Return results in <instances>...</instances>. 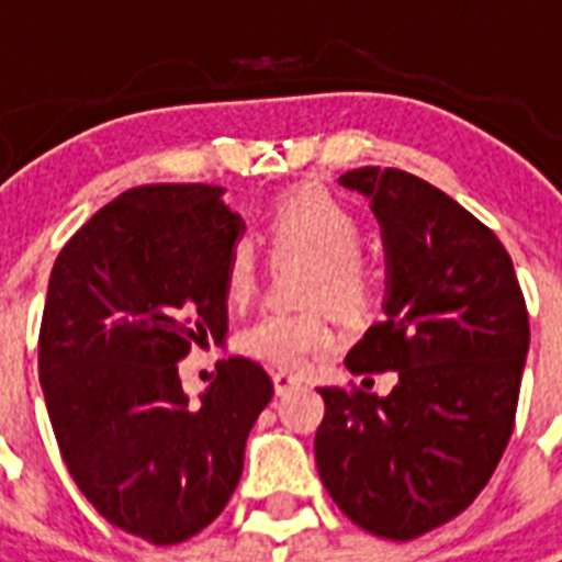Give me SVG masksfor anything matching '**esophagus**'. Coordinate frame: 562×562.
<instances>
[{
	"instance_id": "1",
	"label": "esophagus",
	"mask_w": 562,
	"mask_h": 562,
	"mask_svg": "<svg viewBox=\"0 0 562 562\" xmlns=\"http://www.w3.org/2000/svg\"><path fill=\"white\" fill-rule=\"evenodd\" d=\"M297 384H300V375L289 373V370H277V373H273V391L280 393V396L294 391Z\"/></svg>"
}]
</instances>
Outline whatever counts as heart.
I'll list each match as a JSON object with an SVG mask.
<instances>
[{
    "instance_id": "obj_1",
    "label": "heart",
    "mask_w": 562,
    "mask_h": 562,
    "mask_svg": "<svg viewBox=\"0 0 562 562\" xmlns=\"http://www.w3.org/2000/svg\"><path fill=\"white\" fill-rule=\"evenodd\" d=\"M268 236L277 254H297L308 262L300 297L326 303L335 312H356L368 303L373 273L361 256L359 215L326 189L294 187L268 210ZM259 259L250 238H236L224 262V294L229 303H247L256 291ZM335 333L317 308L265 312L238 335V347L273 368L297 370L312 356L333 350Z\"/></svg>"
}]
</instances>
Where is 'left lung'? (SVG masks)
Instances as JSON below:
<instances>
[{
    "label": "left lung",
    "instance_id": "left-lung-1",
    "mask_svg": "<svg viewBox=\"0 0 562 562\" xmlns=\"http://www.w3.org/2000/svg\"><path fill=\"white\" fill-rule=\"evenodd\" d=\"M338 183L370 198L387 259L384 317L344 364L400 382L387 396L321 387L317 472L359 528L414 540L463 514L505 454L528 308L505 245L446 192L379 166Z\"/></svg>",
    "mask_w": 562,
    "mask_h": 562
}]
</instances>
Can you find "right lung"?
<instances>
[{
  "instance_id": "obj_1",
  "label": "right lung",
  "mask_w": 562,
  "mask_h": 562,
  "mask_svg": "<svg viewBox=\"0 0 562 562\" xmlns=\"http://www.w3.org/2000/svg\"><path fill=\"white\" fill-rule=\"evenodd\" d=\"M206 183L136 187L64 245L40 324V384L72 481L110 525L154 546L203 531L233 496L271 402L233 356L189 402L178 361L227 333L224 262L245 221Z\"/></svg>"
}]
</instances>
